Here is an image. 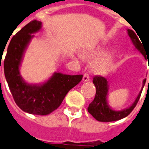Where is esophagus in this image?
Here are the masks:
<instances>
[{
  "label": "esophagus",
  "instance_id": "34e87169",
  "mask_svg": "<svg viewBox=\"0 0 149 149\" xmlns=\"http://www.w3.org/2000/svg\"><path fill=\"white\" fill-rule=\"evenodd\" d=\"M90 81L89 75H88V74H84V75H83V81L87 82V81Z\"/></svg>",
  "mask_w": 149,
  "mask_h": 149
}]
</instances>
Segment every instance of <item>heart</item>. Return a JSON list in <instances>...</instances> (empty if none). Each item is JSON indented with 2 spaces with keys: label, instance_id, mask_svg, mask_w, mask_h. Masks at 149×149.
<instances>
[{
  "label": "heart",
  "instance_id": "1",
  "mask_svg": "<svg viewBox=\"0 0 149 149\" xmlns=\"http://www.w3.org/2000/svg\"><path fill=\"white\" fill-rule=\"evenodd\" d=\"M104 54V49L101 48L94 47L84 49L81 52V57L83 59L90 60L100 57ZM111 65V61L109 58H102L96 61L93 65L92 70L97 74H101L107 72Z\"/></svg>",
  "mask_w": 149,
  "mask_h": 149
}]
</instances>
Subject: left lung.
Wrapping results in <instances>:
<instances>
[{
  "mask_svg": "<svg viewBox=\"0 0 149 149\" xmlns=\"http://www.w3.org/2000/svg\"><path fill=\"white\" fill-rule=\"evenodd\" d=\"M127 33L132 44L135 46V49L138 50L145 57V58H146L147 54L146 53V51L144 49L143 45H142L143 44H142V42L141 43L142 41L140 42L137 36L136 35V33H134L132 29H127ZM147 58H148V56H147ZM146 81V78H145L142 81V89L133 103L129 107L125 108L121 110H116L110 107L108 102L107 97L108 93H109V84H108L107 78L102 76H95L93 78V83L96 88L95 97L94 100L89 104V107L88 108V112L96 120L100 122L117 121V120L126 117L132 111L138 103Z\"/></svg>",
  "mask_w": 149,
  "mask_h": 149,
  "instance_id": "1",
  "label": "left lung"
}]
</instances>
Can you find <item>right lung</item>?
Here are the masks:
<instances>
[{"label": "right lung", "mask_w": 149, "mask_h": 149, "mask_svg": "<svg viewBox=\"0 0 149 149\" xmlns=\"http://www.w3.org/2000/svg\"><path fill=\"white\" fill-rule=\"evenodd\" d=\"M42 29V22L33 20L13 36L7 48L3 69L10 91L17 105L33 115H47L56 110L70 90L79 84L83 75L54 72L45 81L28 83L20 74L23 57L34 33Z\"/></svg>", "instance_id": "obj_1"}]
</instances>
